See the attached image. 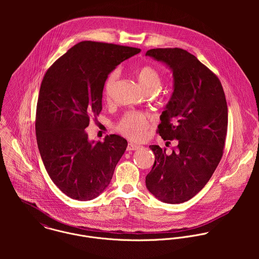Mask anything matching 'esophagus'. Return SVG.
I'll use <instances>...</instances> for the list:
<instances>
[{
  "instance_id": "obj_1",
  "label": "esophagus",
  "mask_w": 259,
  "mask_h": 259,
  "mask_svg": "<svg viewBox=\"0 0 259 259\" xmlns=\"http://www.w3.org/2000/svg\"><path fill=\"white\" fill-rule=\"evenodd\" d=\"M140 148H141V147L138 146V145L128 144V145H127V148H126V150H128V151H131V150H137V149H139Z\"/></svg>"
}]
</instances>
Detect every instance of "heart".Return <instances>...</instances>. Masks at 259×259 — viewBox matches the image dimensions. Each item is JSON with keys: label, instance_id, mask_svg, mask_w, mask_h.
Here are the masks:
<instances>
[{"label": "heart", "instance_id": "heart-1", "mask_svg": "<svg viewBox=\"0 0 259 259\" xmlns=\"http://www.w3.org/2000/svg\"><path fill=\"white\" fill-rule=\"evenodd\" d=\"M138 80L146 93L154 92L160 84V76L157 71L150 67L144 66L138 70ZM118 78V71L113 70L106 76L103 85V95L107 102H110L114 84ZM151 117L146 112L128 111L124 113L115 123V130L122 136L133 140H142L150 125Z\"/></svg>", "mask_w": 259, "mask_h": 259}]
</instances>
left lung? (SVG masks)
Returning a JSON list of instances; mask_svg holds the SVG:
<instances>
[{"label": "left lung", "mask_w": 259, "mask_h": 259, "mask_svg": "<svg viewBox=\"0 0 259 259\" xmlns=\"http://www.w3.org/2000/svg\"><path fill=\"white\" fill-rule=\"evenodd\" d=\"M146 55L172 71L175 90L157 133L163 141L179 143L169 154L149 146L155 159L146 185L162 202L183 203L204 187L222 159L228 122L225 95L218 75L187 51L151 49Z\"/></svg>", "instance_id": "1"}]
</instances>
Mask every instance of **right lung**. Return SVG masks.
Instances as JSON below:
<instances>
[{"label": "right lung", "mask_w": 259, "mask_h": 259, "mask_svg": "<svg viewBox=\"0 0 259 259\" xmlns=\"http://www.w3.org/2000/svg\"><path fill=\"white\" fill-rule=\"evenodd\" d=\"M138 48L84 40L46 72L36 112L37 148L53 183L69 197L91 200L110 185L127 142L110 135L89 142L85 128L103 110L106 76Z\"/></svg>", "instance_id": "1"}]
</instances>
